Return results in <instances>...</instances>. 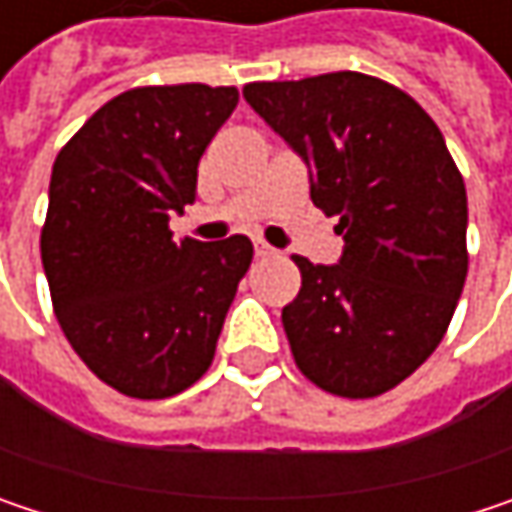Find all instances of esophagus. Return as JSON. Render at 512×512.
Returning <instances> with one entry per match:
<instances>
[{"label":"esophagus","mask_w":512,"mask_h":512,"mask_svg":"<svg viewBox=\"0 0 512 512\" xmlns=\"http://www.w3.org/2000/svg\"><path fill=\"white\" fill-rule=\"evenodd\" d=\"M255 255L257 257H269V255H275V249H272V246H269L266 240H260V237H257V240H255Z\"/></svg>","instance_id":"obj_1"}]
</instances>
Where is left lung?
<instances>
[{
	"mask_svg": "<svg viewBox=\"0 0 512 512\" xmlns=\"http://www.w3.org/2000/svg\"><path fill=\"white\" fill-rule=\"evenodd\" d=\"M243 97L308 162L311 201L338 216L335 266L293 255L302 287L281 311L296 367L367 400L412 376L460 302L468 201L436 121L397 85L356 73L249 82Z\"/></svg>",
	"mask_w": 512,
	"mask_h": 512,
	"instance_id": "left-lung-1",
	"label": "left lung"
}]
</instances>
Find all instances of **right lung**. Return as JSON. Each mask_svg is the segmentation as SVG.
<instances>
[{
  "mask_svg": "<svg viewBox=\"0 0 512 512\" xmlns=\"http://www.w3.org/2000/svg\"><path fill=\"white\" fill-rule=\"evenodd\" d=\"M234 85H142L103 103L52 165L41 260L76 356L115 391L162 400L195 385L252 263V240H171L198 162L237 109Z\"/></svg>",
  "mask_w": 512,
  "mask_h": 512,
  "instance_id": "obj_1",
  "label": "right lung"
}]
</instances>
